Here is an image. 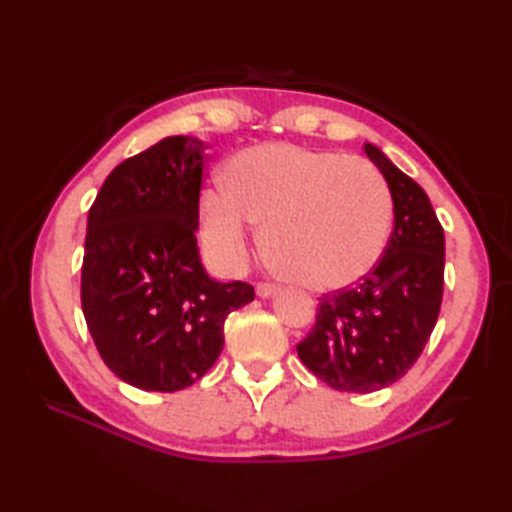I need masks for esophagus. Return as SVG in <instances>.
Segmentation results:
<instances>
[{"label":"esophagus","mask_w":512,"mask_h":512,"mask_svg":"<svg viewBox=\"0 0 512 512\" xmlns=\"http://www.w3.org/2000/svg\"><path fill=\"white\" fill-rule=\"evenodd\" d=\"M277 292H279V286H275V284H257V297L270 299V297H275Z\"/></svg>","instance_id":"1"}]
</instances>
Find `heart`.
<instances>
[{
  "label": "heart",
  "mask_w": 512,
  "mask_h": 512,
  "mask_svg": "<svg viewBox=\"0 0 512 512\" xmlns=\"http://www.w3.org/2000/svg\"><path fill=\"white\" fill-rule=\"evenodd\" d=\"M200 217L206 250L222 270L244 266L255 224L279 273L334 292L358 284L383 257L391 193L367 160L270 143L228 162L226 189L202 193Z\"/></svg>",
  "instance_id": "b5f03b06"
}]
</instances>
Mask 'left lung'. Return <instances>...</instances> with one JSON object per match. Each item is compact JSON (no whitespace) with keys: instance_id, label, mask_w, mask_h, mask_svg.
<instances>
[{"instance_id":"8db88e82","label":"left lung","mask_w":512,"mask_h":512,"mask_svg":"<svg viewBox=\"0 0 512 512\" xmlns=\"http://www.w3.org/2000/svg\"><path fill=\"white\" fill-rule=\"evenodd\" d=\"M365 154L387 180L394 231L372 273L321 297L317 325L297 345L314 376L354 394L409 372L436 328L444 288V231L429 195L376 145Z\"/></svg>"}]
</instances>
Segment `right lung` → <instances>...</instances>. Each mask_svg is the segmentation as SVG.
Masks as SVG:
<instances>
[{
  "label": "right lung",
  "instance_id": "add662e5",
  "mask_svg": "<svg viewBox=\"0 0 512 512\" xmlns=\"http://www.w3.org/2000/svg\"><path fill=\"white\" fill-rule=\"evenodd\" d=\"M204 143L169 136L121 162L88 213L81 306L105 365L145 391L200 380L224 347V321L255 299L206 273L198 231Z\"/></svg>",
  "mask_w": 512,
  "mask_h": 512
}]
</instances>
